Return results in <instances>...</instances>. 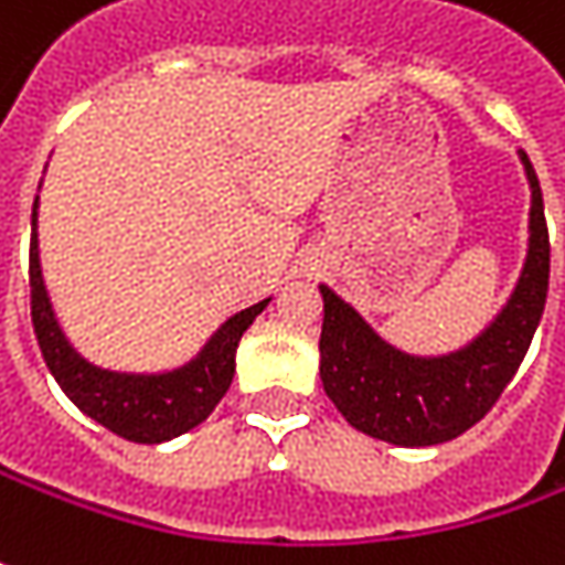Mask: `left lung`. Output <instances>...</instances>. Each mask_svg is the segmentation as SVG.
<instances>
[{
  "label": "left lung",
  "mask_w": 565,
  "mask_h": 565,
  "mask_svg": "<svg viewBox=\"0 0 565 565\" xmlns=\"http://www.w3.org/2000/svg\"><path fill=\"white\" fill-rule=\"evenodd\" d=\"M531 185L527 256L503 312L471 344L443 356H414L385 344L351 303L319 284L326 319L319 376L334 407L360 433L392 446H439L471 429L497 405L544 316L551 284V236L544 195L525 151Z\"/></svg>",
  "instance_id": "left-lung-1"
}]
</instances>
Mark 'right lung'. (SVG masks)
Here are the masks:
<instances>
[{
    "mask_svg": "<svg viewBox=\"0 0 565 565\" xmlns=\"http://www.w3.org/2000/svg\"><path fill=\"white\" fill-rule=\"evenodd\" d=\"M268 300L231 316L209 338V344L180 370L170 373H113L87 363L68 338L62 334L56 312L50 303L38 249V202L31 211V319L38 334L40 354L62 392L82 407L90 420L107 427L129 443H167L185 429L199 427L214 405L231 388L236 370V344L253 326Z\"/></svg>",
    "mask_w": 565,
    "mask_h": 565,
    "instance_id": "right-lung-1",
    "label": "right lung"
}]
</instances>
